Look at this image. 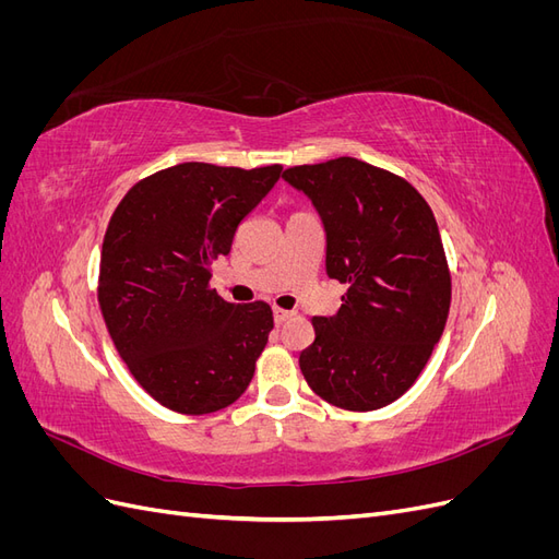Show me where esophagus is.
Listing matches in <instances>:
<instances>
[{"label": "esophagus", "instance_id": "obj_1", "mask_svg": "<svg viewBox=\"0 0 559 559\" xmlns=\"http://www.w3.org/2000/svg\"><path fill=\"white\" fill-rule=\"evenodd\" d=\"M273 314H275V321H277V324H284L286 319H292V317H294V312H292V310H284V308H275V310H273Z\"/></svg>", "mask_w": 559, "mask_h": 559}]
</instances>
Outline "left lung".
Returning <instances> with one entry per match:
<instances>
[{
  "instance_id": "left-lung-1",
  "label": "left lung",
  "mask_w": 559,
  "mask_h": 559,
  "mask_svg": "<svg viewBox=\"0 0 559 559\" xmlns=\"http://www.w3.org/2000/svg\"><path fill=\"white\" fill-rule=\"evenodd\" d=\"M326 228V273L347 286L333 317H312L300 370L317 396L368 413L403 396L441 341L452 282L441 233L413 183L357 158L282 175Z\"/></svg>"
}]
</instances>
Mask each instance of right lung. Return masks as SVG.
I'll use <instances>...</instances> for the list:
<instances>
[{"instance_id": "right-lung-1", "label": "right lung", "mask_w": 559, "mask_h": 559, "mask_svg": "<svg viewBox=\"0 0 559 559\" xmlns=\"http://www.w3.org/2000/svg\"><path fill=\"white\" fill-rule=\"evenodd\" d=\"M282 165L179 163L118 202L103 242L97 302L132 378L165 408L207 415L238 401L273 331V310L210 286L242 218Z\"/></svg>"}]
</instances>
